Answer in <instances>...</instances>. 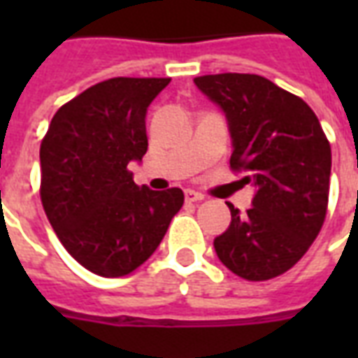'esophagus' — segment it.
<instances>
[{
	"label": "esophagus",
	"mask_w": 358,
	"mask_h": 358,
	"mask_svg": "<svg viewBox=\"0 0 358 358\" xmlns=\"http://www.w3.org/2000/svg\"><path fill=\"white\" fill-rule=\"evenodd\" d=\"M186 201L187 203H197V201H203L205 199V195L199 194V192H194V189H186Z\"/></svg>",
	"instance_id": "34e87169"
}]
</instances>
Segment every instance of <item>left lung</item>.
Segmentation results:
<instances>
[{
	"instance_id": "8db88e82",
	"label": "left lung",
	"mask_w": 358,
	"mask_h": 358,
	"mask_svg": "<svg viewBox=\"0 0 358 358\" xmlns=\"http://www.w3.org/2000/svg\"><path fill=\"white\" fill-rule=\"evenodd\" d=\"M195 86L222 107L232 134L230 169L253 182V207L215 238L220 263L264 282L292 268L320 232L328 210L331 149L318 118L297 95L259 74H207Z\"/></svg>"
}]
</instances>
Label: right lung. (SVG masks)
Listing matches in <instances>:
<instances>
[{
    "label": "right lung",
    "instance_id": "right-lung-1",
    "mask_svg": "<svg viewBox=\"0 0 358 358\" xmlns=\"http://www.w3.org/2000/svg\"><path fill=\"white\" fill-rule=\"evenodd\" d=\"M171 78H109L65 103L40 145V197L73 259L97 276L130 274L155 253L184 192L138 186L145 113Z\"/></svg>",
    "mask_w": 358,
    "mask_h": 358
}]
</instances>
